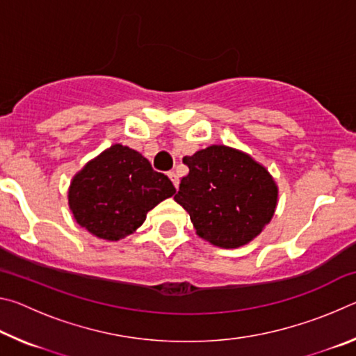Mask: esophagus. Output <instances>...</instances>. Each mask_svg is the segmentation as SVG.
Segmentation results:
<instances>
[{"mask_svg":"<svg viewBox=\"0 0 356 356\" xmlns=\"http://www.w3.org/2000/svg\"><path fill=\"white\" fill-rule=\"evenodd\" d=\"M168 177L171 179V182H172L174 186H176V188H177V186H179V176H177V174L174 172V171H170V172H168Z\"/></svg>","mask_w":356,"mask_h":356,"instance_id":"esophagus-1","label":"esophagus"}]
</instances>
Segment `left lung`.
<instances>
[{"mask_svg":"<svg viewBox=\"0 0 356 356\" xmlns=\"http://www.w3.org/2000/svg\"><path fill=\"white\" fill-rule=\"evenodd\" d=\"M190 172L174 196L201 238L220 248H238L262 232L278 201L273 177L240 150L210 146L184 156Z\"/></svg>","mask_w":356,"mask_h":356,"instance_id":"obj_1","label":"left lung"}]
</instances>
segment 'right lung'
Returning a JSON list of instances; mask_svg holds the SVG:
<instances>
[{
    "instance_id": "obj_1",
    "label": "right lung",
    "mask_w": 356,
    "mask_h": 356,
    "mask_svg": "<svg viewBox=\"0 0 356 356\" xmlns=\"http://www.w3.org/2000/svg\"><path fill=\"white\" fill-rule=\"evenodd\" d=\"M176 188L149 160L122 144H114L72 180L69 206L75 220L92 236L119 240L140 227L149 210Z\"/></svg>"
}]
</instances>
